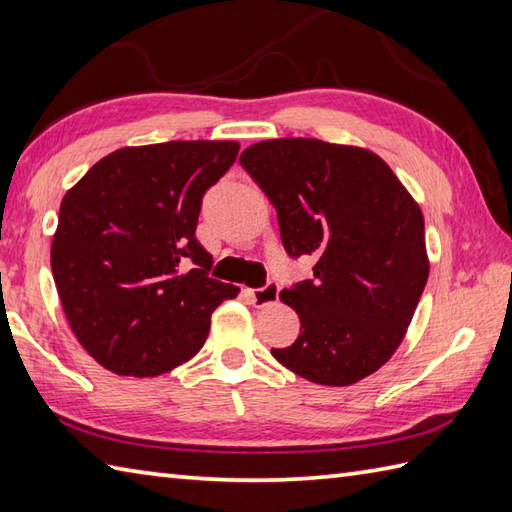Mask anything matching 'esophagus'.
Here are the masks:
<instances>
[{
	"instance_id": "34e87169",
	"label": "esophagus",
	"mask_w": 512,
	"mask_h": 512,
	"mask_svg": "<svg viewBox=\"0 0 512 512\" xmlns=\"http://www.w3.org/2000/svg\"><path fill=\"white\" fill-rule=\"evenodd\" d=\"M248 297L253 299V303H257V306H270V303H275L279 297V284L277 281H268L264 288L248 290Z\"/></svg>"
}]
</instances>
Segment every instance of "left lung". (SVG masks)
Segmentation results:
<instances>
[{"label": "left lung", "mask_w": 512, "mask_h": 512, "mask_svg": "<svg viewBox=\"0 0 512 512\" xmlns=\"http://www.w3.org/2000/svg\"><path fill=\"white\" fill-rule=\"evenodd\" d=\"M268 195L290 257L312 279L279 292L301 321L273 356L310 383L345 387L383 367L416 312L429 259L422 211L383 158L317 138L255 143L239 156Z\"/></svg>", "instance_id": "8db88e82"}]
</instances>
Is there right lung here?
I'll return each mask as SVG.
<instances>
[{"mask_svg":"<svg viewBox=\"0 0 512 512\" xmlns=\"http://www.w3.org/2000/svg\"><path fill=\"white\" fill-rule=\"evenodd\" d=\"M235 140H171L101 158L65 193L52 277L70 328L118 376H160L200 352L211 314L239 288L209 277L195 239L202 198Z\"/></svg>","mask_w":512,"mask_h":512,"instance_id":"right-lung-1","label":"right lung"}]
</instances>
